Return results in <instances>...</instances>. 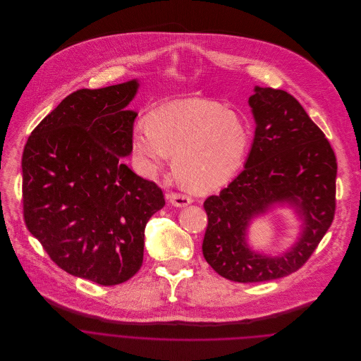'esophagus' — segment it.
<instances>
[{"label": "esophagus", "mask_w": 361, "mask_h": 361, "mask_svg": "<svg viewBox=\"0 0 361 361\" xmlns=\"http://www.w3.org/2000/svg\"><path fill=\"white\" fill-rule=\"evenodd\" d=\"M168 197H169L171 203H172L173 206H176V207H183V206L190 204V203L193 202L190 196H188V195H182V193H175V192L169 193V195H168Z\"/></svg>", "instance_id": "esophagus-1"}]
</instances>
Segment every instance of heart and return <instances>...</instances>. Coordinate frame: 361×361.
<instances>
[{
	"instance_id": "obj_1",
	"label": "heart",
	"mask_w": 361,
	"mask_h": 361,
	"mask_svg": "<svg viewBox=\"0 0 361 361\" xmlns=\"http://www.w3.org/2000/svg\"><path fill=\"white\" fill-rule=\"evenodd\" d=\"M249 147V129L235 111L203 98L166 102L137 123L132 148L145 176L157 175L173 155L172 168L188 188L206 192L229 182Z\"/></svg>"
}]
</instances>
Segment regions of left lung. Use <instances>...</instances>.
<instances>
[{
  "label": "left lung",
  "mask_w": 361,
  "mask_h": 361,
  "mask_svg": "<svg viewBox=\"0 0 361 361\" xmlns=\"http://www.w3.org/2000/svg\"><path fill=\"white\" fill-rule=\"evenodd\" d=\"M249 104L256 130L245 169L203 203V256L216 273L239 283L267 281L299 270L336 212V155L300 102L286 91L256 87ZM283 201L300 209L305 221L302 238L279 258L252 252L244 239L248 222Z\"/></svg>",
  "instance_id": "left-lung-1"
}]
</instances>
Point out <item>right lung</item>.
Listing matches in <instances>:
<instances>
[{"mask_svg":"<svg viewBox=\"0 0 361 361\" xmlns=\"http://www.w3.org/2000/svg\"><path fill=\"white\" fill-rule=\"evenodd\" d=\"M136 81L69 94L31 132L23 152L24 221L66 273L115 286L137 273L145 226L162 189L133 173Z\"/></svg>","mask_w":361,"mask_h":361,"instance_id":"1","label":"right lung"}]
</instances>
